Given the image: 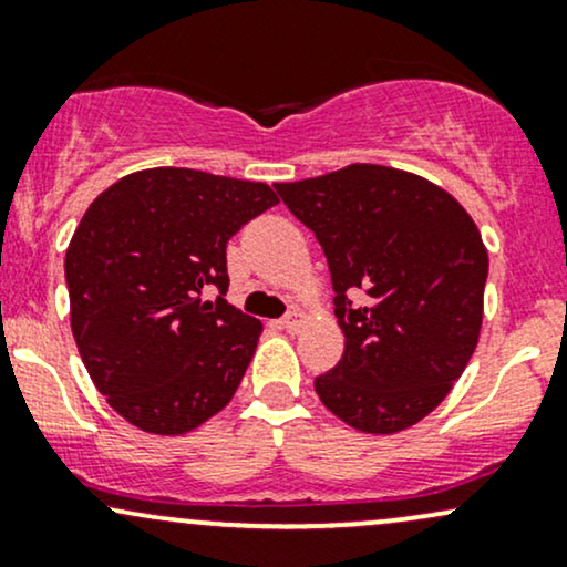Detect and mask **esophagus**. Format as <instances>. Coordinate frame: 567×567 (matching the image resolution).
Listing matches in <instances>:
<instances>
[{
  "instance_id": "1",
  "label": "esophagus",
  "mask_w": 567,
  "mask_h": 567,
  "mask_svg": "<svg viewBox=\"0 0 567 567\" xmlns=\"http://www.w3.org/2000/svg\"><path fill=\"white\" fill-rule=\"evenodd\" d=\"M301 322H303V317H301V311H288V315L282 317V320H279V324H282L285 330H288V333H296L298 328H301Z\"/></svg>"
}]
</instances>
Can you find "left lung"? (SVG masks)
<instances>
[{"mask_svg":"<svg viewBox=\"0 0 567 567\" xmlns=\"http://www.w3.org/2000/svg\"><path fill=\"white\" fill-rule=\"evenodd\" d=\"M328 258L347 347L322 405L368 434L419 424L477 349L487 250L445 188L383 165L275 184Z\"/></svg>","mask_w":567,"mask_h":567,"instance_id":"8db88e82","label":"left lung"}]
</instances>
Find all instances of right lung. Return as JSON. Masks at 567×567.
<instances>
[{
    "mask_svg": "<svg viewBox=\"0 0 567 567\" xmlns=\"http://www.w3.org/2000/svg\"><path fill=\"white\" fill-rule=\"evenodd\" d=\"M277 202L266 184L152 167L87 207L66 250L71 333L133 426L186 434L229 405L264 328L224 298L226 243Z\"/></svg>",
    "mask_w": 567,
    "mask_h": 567,
    "instance_id": "1",
    "label": "right lung"
}]
</instances>
